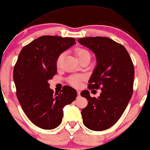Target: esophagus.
I'll list each match as a JSON object with an SVG mask.
<instances>
[{
	"instance_id": "obj_1",
	"label": "esophagus",
	"mask_w": 150,
	"mask_h": 150,
	"mask_svg": "<svg viewBox=\"0 0 150 150\" xmlns=\"http://www.w3.org/2000/svg\"><path fill=\"white\" fill-rule=\"evenodd\" d=\"M80 93H81L80 91H77V94H78V96H80Z\"/></svg>"
}]
</instances>
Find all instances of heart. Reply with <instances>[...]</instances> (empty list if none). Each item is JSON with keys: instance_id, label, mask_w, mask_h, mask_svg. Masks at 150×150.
Returning a JSON list of instances; mask_svg holds the SVG:
<instances>
[{"instance_id": "heart-1", "label": "heart", "mask_w": 150, "mask_h": 150, "mask_svg": "<svg viewBox=\"0 0 150 150\" xmlns=\"http://www.w3.org/2000/svg\"><path fill=\"white\" fill-rule=\"evenodd\" d=\"M75 54L76 56V57L78 58L79 60L81 59L82 58L86 57V56H90V53L88 52V51L85 50V49L83 48H81V47H79V48H77L76 50ZM64 53H61L59 56H58L57 62H56L57 67H59V65L61 64L62 62L63 59H64ZM82 80L83 77L80 76H70L69 78L68 79V82L70 85L74 86V87L78 88L81 86Z\"/></svg>"}]
</instances>
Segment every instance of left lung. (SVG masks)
I'll list each match as a JSON object with an SVG mask.
<instances>
[{
    "instance_id": "left-lung-1",
    "label": "left lung",
    "mask_w": 150,
    "mask_h": 150,
    "mask_svg": "<svg viewBox=\"0 0 150 150\" xmlns=\"http://www.w3.org/2000/svg\"><path fill=\"white\" fill-rule=\"evenodd\" d=\"M78 41L96 57L88 88L102 91L98 98H91L87 90L81 93L88 100V105L81 111L83 122L92 131H104L117 122L131 100L134 66L124 45L111 38L86 37Z\"/></svg>"
}]
</instances>
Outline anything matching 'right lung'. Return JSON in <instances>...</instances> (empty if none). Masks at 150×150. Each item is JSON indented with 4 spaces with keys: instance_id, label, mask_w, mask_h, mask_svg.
<instances>
[{
    "instance_id": "1",
    "label": "right lung",
    "mask_w": 150,
    "mask_h": 150,
    "mask_svg": "<svg viewBox=\"0 0 150 150\" xmlns=\"http://www.w3.org/2000/svg\"><path fill=\"white\" fill-rule=\"evenodd\" d=\"M74 38L43 36L24 46L14 67L17 99L30 121L51 130L61 124L63 108L77 97L76 91L65 86L53 93L48 81L57 73L58 56L75 44Z\"/></svg>"
}]
</instances>
